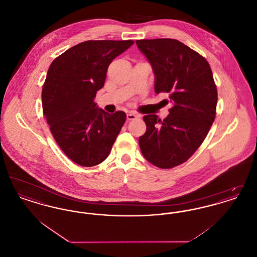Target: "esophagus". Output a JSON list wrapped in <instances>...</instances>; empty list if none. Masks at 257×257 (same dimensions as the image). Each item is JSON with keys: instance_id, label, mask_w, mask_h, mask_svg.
I'll list each match as a JSON object with an SVG mask.
<instances>
[{"instance_id": "34e87169", "label": "esophagus", "mask_w": 257, "mask_h": 257, "mask_svg": "<svg viewBox=\"0 0 257 257\" xmlns=\"http://www.w3.org/2000/svg\"><path fill=\"white\" fill-rule=\"evenodd\" d=\"M136 118H138V115L133 112H129L127 113V120H134Z\"/></svg>"}]
</instances>
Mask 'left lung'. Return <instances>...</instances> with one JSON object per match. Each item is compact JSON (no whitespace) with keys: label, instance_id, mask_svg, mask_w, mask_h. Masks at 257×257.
Returning a JSON list of instances; mask_svg holds the SVG:
<instances>
[{"label":"left lung","instance_id":"8db88e82","mask_svg":"<svg viewBox=\"0 0 257 257\" xmlns=\"http://www.w3.org/2000/svg\"><path fill=\"white\" fill-rule=\"evenodd\" d=\"M138 48L155 75V92H167L172 107L164 120L144 116L147 132L139 138L144 157L160 169H171L189 159L203 143L215 120L217 86L208 61L171 38L140 39Z\"/></svg>","mask_w":257,"mask_h":257}]
</instances>
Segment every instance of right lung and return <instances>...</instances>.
<instances>
[{"mask_svg": "<svg viewBox=\"0 0 257 257\" xmlns=\"http://www.w3.org/2000/svg\"><path fill=\"white\" fill-rule=\"evenodd\" d=\"M133 44V40H87L50 65L42 88L43 114L58 146L80 166L93 167L106 159L126 120L122 110L110 114L99 109L94 98L110 62Z\"/></svg>", "mask_w": 257, "mask_h": 257, "instance_id": "right-lung-1", "label": "right lung"}]
</instances>
